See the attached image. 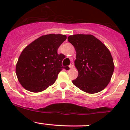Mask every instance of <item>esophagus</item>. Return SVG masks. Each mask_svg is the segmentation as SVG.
<instances>
[{
    "label": "esophagus",
    "instance_id": "34e87169",
    "mask_svg": "<svg viewBox=\"0 0 130 130\" xmlns=\"http://www.w3.org/2000/svg\"><path fill=\"white\" fill-rule=\"evenodd\" d=\"M69 67H70V69H73V63H71V64L70 65Z\"/></svg>",
    "mask_w": 130,
    "mask_h": 130
}]
</instances>
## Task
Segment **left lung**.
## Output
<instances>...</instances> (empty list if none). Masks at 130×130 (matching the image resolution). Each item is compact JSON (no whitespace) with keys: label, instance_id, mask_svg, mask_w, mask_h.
Wrapping results in <instances>:
<instances>
[{"label":"left lung","instance_id":"1","mask_svg":"<svg viewBox=\"0 0 130 130\" xmlns=\"http://www.w3.org/2000/svg\"><path fill=\"white\" fill-rule=\"evenodd\" d=\"M68 41L76 52L74 63L78 75L72 81L73 85L89 94L104 89L115 69L113 59L108 48L92 35H70Z\"/></svg>","mask_w":130,"mask_h":130}]
</instances>
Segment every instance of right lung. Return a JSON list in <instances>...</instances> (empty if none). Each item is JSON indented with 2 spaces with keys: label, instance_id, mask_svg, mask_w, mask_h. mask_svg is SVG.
I'll return each instance as SVG.
<instances>
[{
  "label": "right lung",
  "instance_id": "1",
  "mask_svg": "<svg viewBox=\"0 0 130 130\" xmlns=\"http://www.w3.org/2000/svg\"><path fill=\"white\" fill-rule=\"evenodd\" d=\"M66 39V35L61 34L43 35L23 50L16 63L15 73L25 89L32 92L43 91L55 83L63 69L69 70V67L61 66L65 55L57 53Z\"/></svg>",
  "mask_w": 130,
  "mask_h": 130
}]
</instances>
